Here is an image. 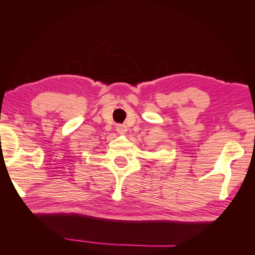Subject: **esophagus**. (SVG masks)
<instances>
[{
    "mask_svg": "<svg viewBox=\"0 0 255 255\" xmlns=\"http://www.w3.org/2000/svg\"><path fill=\"white\" fill-rule=\"evenodd\" d=\"M117 130L121 131V132H125L127 130L126 125H117Z\"/></svg>",
    "mask_w": 255,
    "mask_h": 255,
    "instance_id": "1",
    "label": "esophagus"
}]
</instances>
